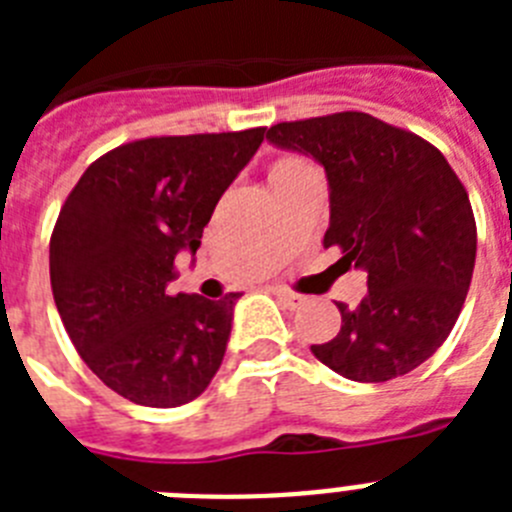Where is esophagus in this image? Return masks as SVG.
<instances>
[{"mask_svg": "<svg viewBox=\"0 0 512 512\" xmlns=\"http://www.w3.org/2000/svg\"><path fill=\"white\" fill-rule=\"evenodd\" d=\"M277 297L284 302V307H289V310H297V307H302L307 302L305 295H300V292H292V289H284V287L277 289Z\"/></svg>", "mask_w": 512, "mask_h": 512, "instance_id": "obj_1", "label": "esophagus"}]
</instances>
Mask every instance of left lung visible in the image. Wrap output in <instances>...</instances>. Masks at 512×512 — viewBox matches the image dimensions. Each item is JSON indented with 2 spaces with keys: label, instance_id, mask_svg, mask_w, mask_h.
Returning a JSON list of instances; mask_svg holds the SVG:
<instances>
[{
  "label": "left lung",
  "instance_id": "left-lung-1",
  "mask_svg": "<svg viewBox=\"0 0 512 512\" xmlns=\"http://www.w3.org/2000/svg\"><path fill=\"white\" fill-rule=\"evenodd\" d=\"M266 138L323 166V246L369 274L359 305L336 302L338 336L310 351L354 382L413 372L449 338L472 282L477 223L456 171L428 140L366 112L277 122Z\"/></svg>",
  "mask_w": 512,
  "mask_h": 512
}]
</instances>
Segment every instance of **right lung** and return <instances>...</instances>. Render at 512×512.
<instances>
[{
    "label": "right lung",
    "instance_id": "add662e5",
    "mask_svg": "<svg viewBox=\"0 0 512 512\" xmlns=\"http://www.w3.org/2000/svg\"><path fill=\"white\" fill-rule=\"evenodd\" d=\"M266 128L161 135L122 143L89 166L58 212L51 289L84 364L146 408H176L223 364L233 305L174 295L179 251L197 253L205 225Z\"/></svg>",
    "mask_w": 512,
    "mask_h": 512
}]
</instances>
